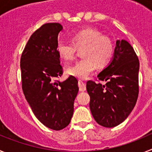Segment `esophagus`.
<instances>
[{
	"label": "esophagus",
	"instance_id": "1",
	"mask_svg": "<svg viewBox=\"0 0 152 152\" xmlns=\"http://www.w3.org/2000/svg\"><path fill=\"white\" fill-rule=\"evenodd\" d=\"M78 87L80 91H86V84L83 80H78Z\"/></svg>",
	"mask_w": 152,
	"mask_h": 152
}]
</instances>
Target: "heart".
<instances>
[{
    "instance_id": "b5f03b06",
    "label": "heart",
    "mask_w": 152,
    "mask_h": 152,
    "mask_svg": "<svg viewBox=\"0 0 152 152\" xmlns=\"http://www.w3.org/2000/svg\"><path fill=\"white\" fill-rule=\"evenodd\" d=\"M72 42L58 40L56 49L61 58L71 61L75 58L77 49L83 48L81 54L84 58L67 69L69 75L78 78H87L94 71L96 65L98 68L105 66L113 54L112 39L95 28L80 29L72 35Z\"/></svg>"
}]
</instances>
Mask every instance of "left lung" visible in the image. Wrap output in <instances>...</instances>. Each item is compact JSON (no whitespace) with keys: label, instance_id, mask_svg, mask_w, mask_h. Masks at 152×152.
Instances as JSON below:
<instances>
[{"label":"left lung","instance_id":"1","mask_svg":"<svg viewBox=\"0 0 152 152\" xmlns=\"http://www.w3.org/2000/svg\"><path fill=\"white\" fill-rule=\"evenodd\" d=\"M139 71L133 48L126 40H117L112 61L97 75L99 83L87 82L90 109L98 124L112 128L128 117L139 96ZM100 80L107 84L103 86Z\"/></svg>","mask_w":152,"mask_h":152}]
</instances>
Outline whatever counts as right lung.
<instances>
[{"mask_svg":"<svg viewBox=\"0 0 152 152\" xmlns=\"http://www.w3.org/2000/svg\"><path fill=\"white\" fill-rule=\"evenodd\" d=\"M62 29L58 23L43 24L32 34L20 58L22 89L36 117L51 129L61 130L71 122L78 92L72 75L61 82L63 74L56 45Z\"/></svg>","mask_w":152,"mask_h":152,"instance_id":"1","label":"right lung"}]
</instances>
